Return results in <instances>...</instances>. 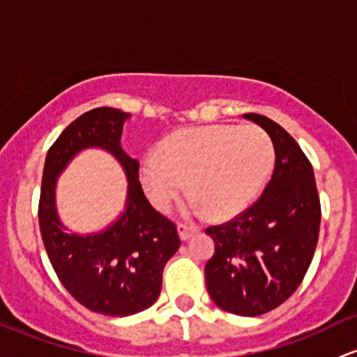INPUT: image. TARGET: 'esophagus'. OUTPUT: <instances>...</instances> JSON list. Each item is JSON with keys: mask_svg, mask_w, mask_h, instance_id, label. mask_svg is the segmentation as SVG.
I'll return each mask as SVG.
<instances>
[{"mask_svg": "<svg viewBox=\"0 0 357 357\" xmlns=\"http://www.w3.org/2000/svg\"><path fill=\"white\" fill-rule=\"evenodd\" d=\"M198 227H193V225H183V223H179L178 225V234H179V238H181L183 242L188 241L193 234L198 232Z\"/></svg>", "mask_w": 357, "mask_h": 357, "instance_id": "esophagus-1", "label": "esophagus"}]
</instances>
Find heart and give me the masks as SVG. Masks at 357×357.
Listing matches in <instances>:
<instances>
[{"label": "heart", "instance_id": "b5f03b06", "mask_svg": "<svg viewBox=\"0 0 357 357\" xmlns=\"http://www.w3.org/2000/svg\"><path fill=\"white\" fill-rule=\"evenodd\" d=\"M273 164V140L262 128L205 125L167 137L160 152L142 159L140 179L155 208H169L190 181L191 208L229 218L254 202Z\"/></svg>", "mask_w": 357, "mask_h": 357}]
</instances>
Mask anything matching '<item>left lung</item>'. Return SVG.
I'll return each instance as SVG.
<instances>
[{
  "label": "left lung",
  "instance_id": "left-lung-1",
  "mask_svg": "<svg viewBox=\"0 0 357 357\" xmlns=\"http://www.w3.org/2000/svg\"><path fill=\"white\" fill-rule=\"evenodd\" d=\"M244 119L268 132L276 162L256 203L206 229L215 254L205 266V281L222 310L257 317L300 287L315 254L322 213L313 167L296 140L268 116L245 113Z\"/></svg>",
  "mask_w": 357,
  "mask_h": 357
}]
</instances>
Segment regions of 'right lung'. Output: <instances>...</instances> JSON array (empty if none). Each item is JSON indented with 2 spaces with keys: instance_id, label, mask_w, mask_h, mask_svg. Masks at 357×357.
I'll list each match as a JSON object with an SVG mask.
<instances>
[{
  "instance_id": "1",
  "label": "right lung",
  "mask_w": 357,
  "mask_h": 357,
  "mask_svg": "<svg viewBox=\"0 0 357 357\" xmlns=\"http://www.w3.org/2000/svg\"><path fill=\"white\" fill-rule=\"evenodd\" d=\"M127 119L128 113L101 107L74 120L47 152L38 202L42 241L57 278L74 300L107 317L134 315L154 305L164 266L181 245L174 223L147 202L139 183V160L121 149ZM91 146L109 151L124 167L128 203L107 229L79 236L69 234L58 218L55 185L70 159Z\"/></svg>"
}]
</instances>
